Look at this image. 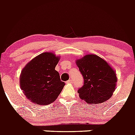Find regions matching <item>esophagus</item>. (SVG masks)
<instances>
[{"label":"esophagus","instance_id":"34e87169","mask_svg":"<svg viewBox=\"0 0 135 135\" xmlns=\"http://www.w3.org/2000/svg\"><path fill=\"white\" fill-rule=\"evenodd\" d=\"M72 82H73V79H70L68 81H67V83H72Z\"/></svg>","mask_w":135,"mask_h":135}]
</instances>
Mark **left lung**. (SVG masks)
<instances>
[{
	"label": "left lung",
	"instance_id": "obj_1",
	"mask_svg": "<svg viewBox=\"0 0 135 135\" xmlns=\"http://www.w3.org/2000/svg\"><path fill=\"white\" fill-rule=\"evenodd\" d=\"M84 78V85L78 90L80 98L88 104H98L109 99L114 93L117 79L115 70L108 62L93 54L76 61Z\"/></svg>",
	"mask_w": 135,
	"mask_h": 135
}]
</instances>
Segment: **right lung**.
Returning a JSON list of instances; mask_svg holds the SVG:
<instances>
[{"label":"right lung","instance_id":"obj_1","mask_svg":"<svg viewBox=\"0 0 135 135\" xmlns=\"http://www.w3.org/2000/svg\"><path fill=\"white\" fill-rule=\"evenodd\" d=\"M60 57L51 52L38 55L21 70L20 88L31 102L38 105L53 103L65 86L55 67Z\"/></svg>","mask_w":135,"mask_h":135}]
</instances>
